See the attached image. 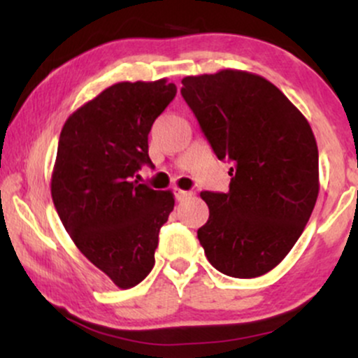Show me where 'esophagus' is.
<instances>
[{
	"mask_svg": "<svg viewBox=\"0 0 358 358\" xmlns=\"http://www.w3.org/2000/svg\"><path fill=\"white\" fill-rule=\"evenodd\" d=\"M193 195L192 192H187V190H176L175 192V196H176V200H178V202H183V200H187V199H190V196Z\"/></svg>",
	"mask_w": 358,
	"mask_h": 358,
	"instance_id": "34e87169",
	"label": "esophagus"
}]
</instances>
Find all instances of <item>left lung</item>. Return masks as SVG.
<instances>
[{
	"label": "left lung",
	"mask_w": 358,
	"mask_h": 358,
	"mask_svg": "<svg viewBox=\"0 0 358 358\" xmlns=\"http://www.w3.org/2000/svg\"><path fill=\"white\" fill-rule=\"evenodd\" d=\"M182 84L213 153L232 163L227 193H200L210 210L196 232L205 256L227 276H262L293 249L318 199L310 122L256 73L225 69Z\"/></svg>",
	"instance_id": "left-lung-1"
}]
</instances>
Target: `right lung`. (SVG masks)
<instances>
[{
	"instance_id": "right-lung-1",
	"label": "right lung",
	"mask_w": 358,
	"mask_h": 358,
	"mask_svg": "<svg viewBox=\"0 0 358 358\" xmlns=\"http://www.w3.org/2000/svg\"><path fill=\"white\" fill-rule=\"evenodd\" d=\"M166 79L119 82L69 116L52 173V200L73 244L121 289L155 266L158 234L173 210L170 190L134 180L151 165L148 134L173 101Z\"/></svg>"
}]
</instances>
